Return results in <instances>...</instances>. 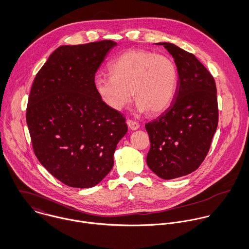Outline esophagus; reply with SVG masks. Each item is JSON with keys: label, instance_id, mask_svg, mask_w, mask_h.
<instances>
[{"label": "esophagus", "instance_id": "34e87169", "mask_svg": "<svg viewBox=\"0 0 249 249\" xmlns=\"http://www.w3.org/2000/svg\"><path fill=\"white\" fill-rule=\"evenodd\" d=\"M127 125L128 127L131 129V130H138L140 128V124L134 120H131V119H128L127 120Z\"/></svg>", "mask_w": 249, "mask_h": 249}]
</instances>
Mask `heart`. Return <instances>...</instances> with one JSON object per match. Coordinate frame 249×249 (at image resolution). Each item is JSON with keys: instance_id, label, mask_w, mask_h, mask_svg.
I'll return each instance as SVG.
<instances>
[{"instance_id": "1", "label": "heart", "mask_w": 249, "mask_h": 249, "mask_svg": "<svg viewBox=\"0 0 249 249\" xmlns=\"http://www.w3.org/2000/svg\"><path fill=\"white\" fill-rule=\"evenodd\" d=\"M111 75L98 73L93 87L102 102L119 111L132 99L139 112L157 114L172 102L178 75L174 62L167 56L149 51L124 52L108 66Z\"/></svg>"}]
</instances>
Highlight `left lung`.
Returning a JSON list of instances; mask_svg holds the SVG:
<instances>
[{
	"mask_svg": "<svg viewBox=\"0 0 249 249\" xmlns=\"http://www.w3.org/2000/svg\"><path fill=\"white\" fill-rule=\"evenodd\" d=\"M156 44L173 56L179 78L168 108L145 125L151 143L146 162L170 180L196 170L209 152L218 123L216 87L195 54L172 43Z\"/></svg>",
	"mask_w": 249,
	"mask_h": 249,
	"instance_id": "left-lung-1",
	"label": "left lung"
}]
</instances>
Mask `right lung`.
<instances>
[{"label": "right lung", "mask_w": 249, "mask_h": 249, "mask_svg": "<svg viewBox=\"0 0 249 249\" xmlns=\"http://www.w3.org/2000/svg\"><path fill=\"white\" fill-rule=\"evenodd\" d=\"M116 44L103 40L58 47L30 92L26 119L35 154L54 178L72 188L99 184L128 131L125 117L107 107L93 87L95 73Z\"/></svg>", "instance_id": "add662e5"}]
</instances>
